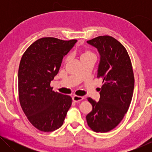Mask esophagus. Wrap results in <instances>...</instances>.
I'll return each instance as SVG.
<instances>
[{"instance_id": "obj_1", "label": "esophagus", "mask_w": 152, "mask_h": 152, "mask_svg": "<svg viewBox=\"0 0 152 152\" xmlns=\"http://www.w3.org/2000/svg\"><path fill=\"white\" fill-rule=\"evenodd\" d=\"M84 99V97L82 96H74L72 97V100L74 102H79V101H81L82 100Z\"/></svg>"}]
</instances>
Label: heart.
Returning <instances> with one entry per match:
<instances>
[{
  "instance_id": "heart-1",
  "label": "heart",
  "mask_w": 152,
  "mask_h": 152,
  "mask_svg": "<svg viewBox=\"0 0 152 152\" xmlns=\"http://www.w3.org/2000/svg\"><path fill=\"white\" fill-rule=\"evenodd\" d=\"M91 56H94L93 53L92 51H89V50H84L81 53V56L80 58H86V57H91Z\"/></svg>"
}]
</instances>
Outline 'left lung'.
<instances>
[{
	"mask_svg": "<svg viewBox=\"0 0 152 152\" xmlns=\"http://www.w3.org/2000/svg\"><path fill=\"white\" fill-rule=\"evenodd\" d=\"M87 43L100 53L97 78L102 85L99 101L87 99L92 110L86 121L92 131L105 133L119 124L129 107L135 82L132 64L125 48L111 36H99Z\"/></svg>",
	"mask_w": 152,
	"mask_h": 152,
	"instance_id": "1",
	"label": "left lung"
}]
</instances>
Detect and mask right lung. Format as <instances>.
<instances>
[{"mask_svg":"<svg viewBox=\"0 0 152 152\" xmlns=\"http://www.w3.org/2000/svg\"><path fill=\"white\" fill-rule=\"evenodd\" d=\"M76 42L41 38L27 49L20 60L18 72L20 104L28 120L41 132L60 128L71 107V96L53 91L50 82Z\"/></svg>","mask_w":152,"mask_h":152,"instance_id":"right-lung-1","label":"right lung"}]
</instances>
